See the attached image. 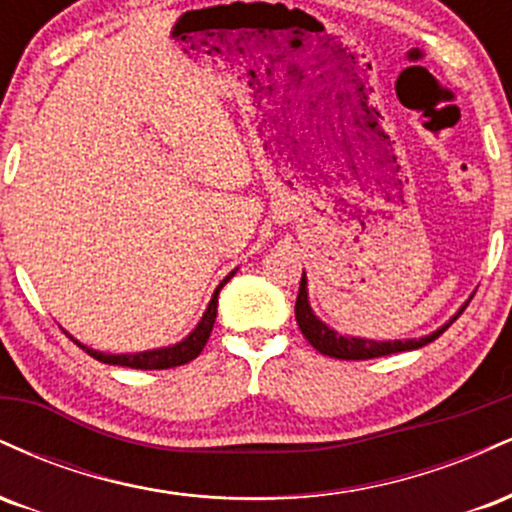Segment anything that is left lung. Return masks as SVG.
<instances>
[{"label":"left lung","mask_w":512,"mask_h":512,"mask_svg":"<svg viewBox=\"0 0 512 512\" xmlns=\"http://www.w3.org/2000/svg\"><path fill=\"white\" fill-rule=\"evenodd\" d=\"M467 303H464L443 327H438L436 332L426 334V337L404 339V342L402 339H385V342H378V339L351 337V334H339L337 330H332L327 322H322L320 317L315 315V310L310 308V298H308V276L303 272L301 289H298V298H296V320H298V327H301L303 337L308 339L320 354L332 356V358H344V361H363V358L390 356V354H397V351H414V349H421V346L431 344L433 339H438L440 334L448 330L452 322L462 315V310L467 308Z\"/></svg>","instance_id":"left-lung-1"}]
</instances>
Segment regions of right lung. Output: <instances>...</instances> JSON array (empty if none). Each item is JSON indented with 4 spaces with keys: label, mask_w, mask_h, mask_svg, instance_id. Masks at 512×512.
I'll return each mask as SVG.
<instances>
[{
    "label": "right lung",
    "mask_w": 512,
    "mask_h": 512,
    "mask_svg": "<svg viewBox=\"0 0 512 512\" xmlns=\"http://www.w3.org/2000/svg\"><path fill=\"white\" fill-rule=\"evenodd\" d=\"M236 272L238 269H233L231 274L223 276V281L216 286L214 296H211L207 310H204L202 320H199L195 325V330L187 334L185 339H180V342L161 346V349L137 351V354H105V351H96V349H91V346L81 344L79 339H74V337L72 339L86 351L88 356H93L96 361H101V363H108V366H127V368H137V370H163V368L182 366V363H190L192 358H197L199 354H202L204 344H207L209 334H211V330H214L216 305H219V291L228 284V281H231V276Z\"/></svg>",
    "instance_id": "obj_1"
}]
</instances>
